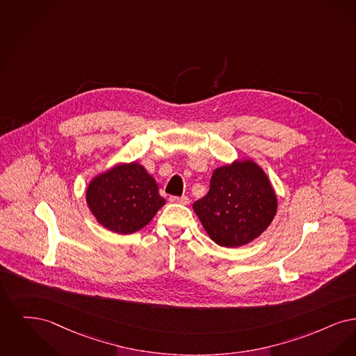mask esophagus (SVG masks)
Wrapping results in <instances>:
<instances>
[{
    "instance_id": "esophagus-1",
    "label": "esophagus",
    "mask_w": 356,
    "mask_h": 356,
    "mask_svg": "<svg viewBox=\"0 0 356 356\" xmlns=\"http://www.w3.org/2000/svg\"><path fill=\"white\" fill-rule=\"evenodd\" d=\"M169 201L171 203H178V204H188L190 200L187 197H170Z\"/></svg>"
}]
</instances>
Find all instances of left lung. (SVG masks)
<instances>
[{
  "label": "left lung",
  "mask_w": 356,
  "mask_h": 356,
  "mask_svg": "<svg viewBox=\"0 0 356 356\" xmlns=\"http://www.w3.org/2000/svg\"><path fill=\"white\" fill-rule=\"evenodd\" d=\"M193 209L209 236L222 248H241L271 225L278 197L267 174L251 158L217 168L210 190Z\"/></svg>",
  "instance_id": "left-lung-1"
}]
</instances>
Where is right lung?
<instances>
[{
    "label": "right lung",
    "instance_id": "obj_1",
    "mask_svg": "<svg viewBox=\"0 0 356 356\" xmlns=\"http://www.w3.org/2000/svg\"><path fill=\"white\" fill-rule=\"evenodd\" d=\"M86 203L101 226L126 235L145 227L166 201L154 178L134 161L95 175L86 188Z\"/></svg>",
    "mask_w": 356,
    "mask_h": 356
}]
</instances>
